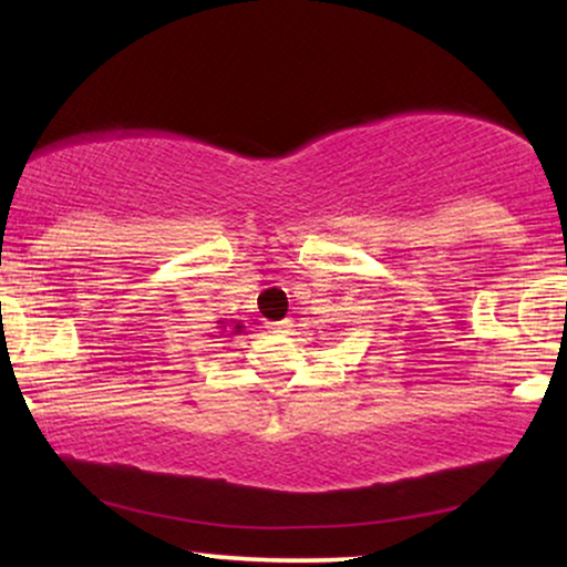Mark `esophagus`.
Wrapping results in <instances>:
<instances>
[{
	"instance_id": "34e87169",
	"label": "esophagus",
	"mask_w": 567,
	"mask_h": 567,
	"mask_svg": "<svg viewBox=\"0 0 567 567\" xmlns=\"http://www.w3.org/2000/svg\"><path fill=\"white\" fill-rule=\"evenodd\" d=\"M274 328V332H281V336H289V332L293 330V320H281V322H274L270 324Z\"/></svg>"
}]
</instances>
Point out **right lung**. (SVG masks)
<instances>
[{
    "label": "right lung",
    "mask_w": 567,
    "mask_h": 567,
    "mask_svg": "<svg viewBox=\"0 0 567 567\" xmlns=\"http://www.w3.org/2000/svg\"><path fill=\"white\" fill-rule=\"evenodd\" d=\"M219 324H221V328H227V324H224V322H219ZM243 328H245V324H239V322H237V324H231V330H235V332H239Z\"/></svg>",
    "instance_id": "right-lung-1"
}]
</instances>
